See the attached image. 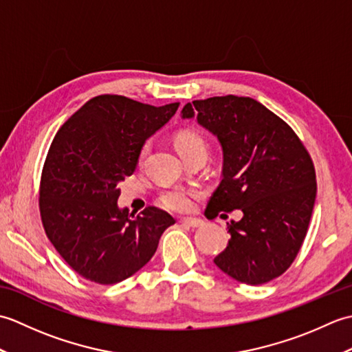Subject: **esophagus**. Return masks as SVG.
I'll return each mask as SVG.
<instances>
[{
  "label": "esophagus",
  "mask_w": 352,
  "mask_h": 352,
  "mask_svg": "<svg viewBox=\"0 0 352 352\" xmlns=\"http://www.w3.org/2000/svg\"><path fill=\"white\" fill-rule=\"evenodd\" d=\"M180 222L183 223V226H188L190 228H197V227L204 226V221L203 219H197V218H182Z\"/></svg>",
  "instance_id": "obj_1"
}]
</instances>
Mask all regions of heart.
<instances>
[{"label": "heart", "instance_id": "1", "mask_svg": "<svg viewBox=\"0 0 352 352\" xmlns=\"http://www.w3.org/2000/svg\"><path fill=\"white\" fill-rule=\"evenodd\" d=\"M175 149L182 159H188L193 154H207V142L199 133L193 130H182L175 134ZM149 145L145 144L139 151V162L145 159ZM197 192L190 189L175 188L164 190L159 197V204L172 212H189L195 203Z\"/></svg>", "mask_w": 352, "mask_h": 352}]
</instances>
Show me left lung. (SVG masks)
Wrapping results in <instances>:
<instances>
[{
	"instance_id": "left-lung-1",
	"label": "left lung",
	"mask_w": 352,
	"mask_h": 352,
	"mask_svg": "<svg viewBox=\"0 0 352 352\" xmlns=\"http://www.w3.org/2000/svg\"><path fill=\"white\" fill-rule=\"evenodd\" d=\"M182 118H195L222 146V182L206 212L243 213L227 223L231 239L214 265L251 286L280 276L301 250L315 206L309 151L281 118L250 96L192 101Z\"/></svg>"
}]
</instances>
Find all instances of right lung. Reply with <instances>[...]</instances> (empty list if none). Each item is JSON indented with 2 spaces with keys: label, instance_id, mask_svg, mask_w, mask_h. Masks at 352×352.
<instances>
[{
  "label": "right lung",
  "instance_id": "right-lung-1",
  "mask_svg": "<svg viewBox=\"0 0 352 352\" xmlns=\"http://www.w3.org/2000/svg\"><path fill=\"white\" fill-rule=\"evenodd\" d=\"M180 102L154 107L122 95H100L60 130L42 169L39 208L50 242L74 271L115 284L144 267L175 219L157 207L134 218L119 208L118 183L138 166L145 140Z\"/></svg>",
  "mask_w": 352,
  "mask_h": 352
}]
</instances>
